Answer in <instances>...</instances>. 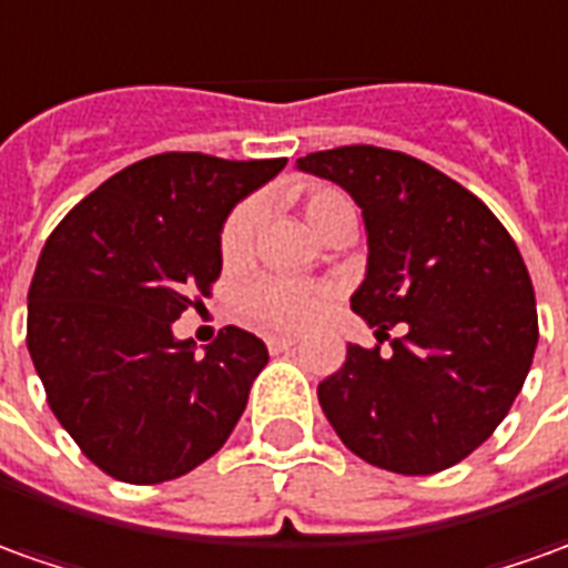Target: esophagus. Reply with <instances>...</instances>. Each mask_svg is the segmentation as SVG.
Wrapping results in <instances>:
<instances>
[{
  "mask_svg": "<svg viewBox=\"0 0 568 568\" xmlns=\"http://www.w3.org/2000/svg\"><path fill=\"white\" fill-rule=\"evenodd\" d=\"M295 345H298V338H295V335H270L267 338L270 354H283V351L295 348Z\"/></svg>",
  "mask_w": 568,
  "mask_h": 568,
  "instance_id": "1",
  "label": "esophagus"
}]
</instances>
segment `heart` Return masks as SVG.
I'll list each match as a JSON object with an SVG mask.
<instances>
[{"mask_svg": "<svg viewBox=\"0 0 568 568\" xmlns=\"http://www.w3.org/2000/svg\"><path fill=\"white\" fill-rule=\"evenodd\" d=\"M301 214L316 235H323L335 220L354 217V204L338 189H311L301 199ZM261 226V204L242 202L223 223L220 233V257L226 267H242L254 248V235ZM323 304V288L288 280H257L239 292L235 307L242 320L267 333H292L311 323Z\"/></svg>", "mask_w": 568, "mask_h": 568, "instance_id": "heart-1", "label": "heart"}]
</instances>
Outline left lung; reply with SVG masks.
Returning <instances> with one entry per match:
<instances>
[{"label":"left lung","mask_w":568,"mask_h":568,"mask_svg":"<svg viewBox=\"0 0 568 568\" xmlns=\"http://www.w3.org/2000/svg\"><path fill=\"white\" fill-rule=\"evenodd\" d=\"M357 202L366 276L354 314L392 354L348 345L316 397L361 460L429 476L469 457L500 426L528 376L538 311L526 261L469 189L404 152L342 145L298 158Z\"/></svg>","instance_id":"8db88e82"}]
</instances>
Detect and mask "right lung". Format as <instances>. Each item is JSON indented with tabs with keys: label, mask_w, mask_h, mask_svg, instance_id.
I'll list each match as a JSON object with an SVG mask.
<instances>
[{
	"label": "right lung",
	"mask_w": 568,
	"mask_h": 568,
	"mask_svg": "<svg viewBox=\"0 0 568 568\" xmlns=\"http://www.w3.org/2000/svg\"><path fill=\"white\" fill-rule=\"evenodd\" d=\"M283 168L285 158L152 154L45 239L27 292V351L58 423L108 476H186L235 429L267 345L226 326L195 351L173 320L220 276L230 211Z\"/></svg>",
	"instance_id": "obj_1"
}]
</instances>
